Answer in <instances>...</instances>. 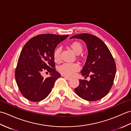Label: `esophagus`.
Listing matches in <instances>:
<instances>
[{
  "instance_id": "1",
  "label": "esophagus",
  "mask_w": 131,
  "mask_h": 131,
  "mask_svg": "<svg viewBox=\"0 0 131 131\" xmlns=\"http://www.w3.org/2000/svg\"><path fill=\"white\" fill-rule=\"evenodd\" d=\"M62 76L65 79H66V80H70V79H71V78H70V77L65 76V75H62Z\"/></svg>"
}]
</instances>
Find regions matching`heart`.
<instances>
[{
	"label": "heart",
	"instance_id": "1",
	"mask_svg": "<svg viewBox=\"0 0 131 131\" xmlns=\"http://www.w3.org/2000/svg\"><path fill=\"white\" fill-rule=\"evenodd\" d=\"M70 47L76 54H80L83 49L82 44L78 41H75L70 43ZM61 48L60 47L56 48L53 53V57L54 61L56 62H59L60 61V54ZM80 69V66L78 63H65L62 65L60 66L58 68V71L60 73L66 77L73 76L77 71H79Z\"/></svg>",
	"mask_w": 131,
	"mask_h": 131
}]
</instances>
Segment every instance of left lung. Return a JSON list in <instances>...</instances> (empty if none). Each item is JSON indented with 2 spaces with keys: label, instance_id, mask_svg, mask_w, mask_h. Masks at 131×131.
<instances>
[{
  "label": "left lung",
  "instance_id": "obj_1",
  "mask_svg": "<svg viewBox=\"0 0 131 131\" xmlns=\"http://www.w3.org/2000/svg\"><path fill=\"white\" fill-rule=\"evenodd\" d=\"M71 38L81 39L87 44L88 54L81 71L83 76L90 80H79L74 91L82 99L94 101L101 99L109 92L116 74L115 60L104 41L93 35L83 33Z\"/></svg>",
  "mask_w": 131,
  "mask_h": 131
}]
</instances>
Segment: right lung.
Listing matches in <instances>:
<instances>
[{
    "label": "right lung",
    "instance_id": "1",
    "mask_svg": "<svg viewBox=\"0 0 131 131\" xmlns=\"http://www.w3.org/2000/svg\"><path fill=\"white\" fill-rule=\"evenodd\" d=\"M68 37L39 34L25 44L15 70V79L22 95L29 101L38 102L46 98L61 77L56 71L53 53L57 44ZM44 71L51 73V77L44 79L41 73Z\"/></svg>",
    "mask_w": 131,
    "mask_h": 131
}]
</instances>
